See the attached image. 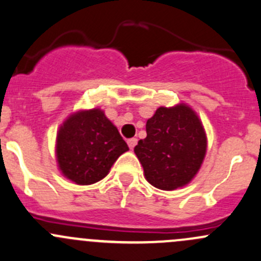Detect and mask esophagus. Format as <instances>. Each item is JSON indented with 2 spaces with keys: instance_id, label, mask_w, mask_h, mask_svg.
Wrapping results in <instances>:
<instances>
[{
  "instance_id": "obj_1",
  "label": "esophagus",
  "mask_w": 261,
  "mask_h": 261,
  "mask_svg": "<svg viewBox=\"0 0 261 261\" xmlns=\"http://www.w3.org/2000/svg\"><path fill=\"white\" fill-rule=\"evenodd\" d=\"M136 144H138V139L134 138V139H128V140H127V145H128V147H130L131 150H133L134 147L136 146Z\"/></svg>"
}]
</instances>
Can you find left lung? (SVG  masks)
Returning a JSON list of instances; mask_svg holds the SVG:
<instances>
[{
  "instance_id": "1",
  "label": "left lung",
  "mask_w": 261,
  "mask_h": 261,
  "mask_svg": "<svg viewBox=\"0 0 261 261\" xmlns=\"http://www.w3.org/2000/svg\"><path fill=\"white\" fill-rule=\"evenodd\" d=\"M207 139L198 116L191 107H159L146 122V138L135 146L146 180L173 191L193 179L201 168Z\"/></svg>"
}]
</instances>
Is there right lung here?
<instances>
[{"instance_id":"right-lung-1","label":"right lung","mask_w":261,"mask_h":261,"mask_svg":"<svg viewBox=\"0 0 261 261\" xmlns=\"http://www.w3.org/2000/svg\"><path fill=\"white\" fill-rule=\"evenodd\" d=\"M127 150L116 126L98 109L72 115L57 136L59 169L81 186L106 177L117 158Z\"/></svg>"}]
</instances>
